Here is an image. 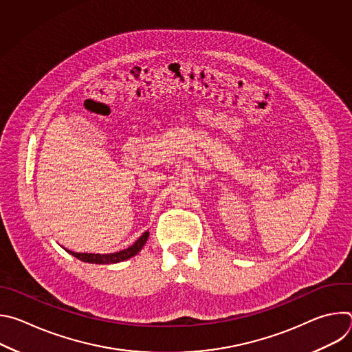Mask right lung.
I'll list each match as a JSON object with an SVG mask.
<instances>
[{"label": "right lung", "instance_id": "obj_1", "mask_svg": "<svg viewBox=\"0 0 352 352\" xmlns=\"http://www.w3.org/2000/svg\"><path fill=\"white\" fill-rule=\"evenodd\" d=\"M148 238V231H144L140 238H138L135 241L133 245L128 246L126 249H122L120 250V252H116V254H80V252H72V250H68L67 252L71 254L72 256H75L76 259L82 261V262H87V263H96V265H111V263H120V262H124L135 255H138L142 248L144 246L146 241Z\"/></svg>", "mask_w": 352, "mask_h": 352}]
</instances>
